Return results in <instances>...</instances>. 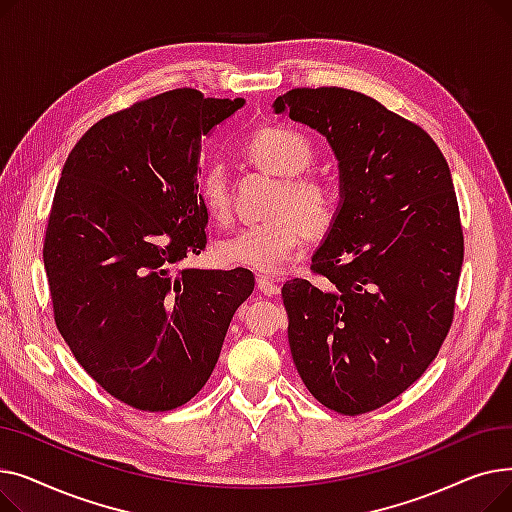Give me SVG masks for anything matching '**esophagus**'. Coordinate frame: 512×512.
I'll return each instance as SVG.
<instances>
[{
    "mask_svg": "<svg viewBox=\"0 0 512 512\" xmlns=\"http://www.w3.org/2000/svg\"><path fill=\"white\" fill-rule=\"evenodd\" d=\"M257 288H259L263 294H267V297H276V294H280L278 282H276L274 278H270V276H259V278H257Z\"/></svg>",
    "mask_w": 512,
    "mask_h": 512,
    "instance_id": "obj_1",
    "label": "esophagus"
}]
</instances>
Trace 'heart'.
<instances>
[{"label": "heart", "instance_id": "obj_1", "mask_svg": "<svg viewBox=\"0 0 512 512\" xmlns=\"http://www.w3.org/2000/svg\"><path fill=\"white\" fill-rule=\"evenodd\" d=\"M255 166L282 178V188L272 205V218L251 224L222 240L218 255L224 263L249 267L259 274H276L305 245L309 230L326 232L334 220L330 188L303 172L313 161V145L305 134L288 126L257 130L242 145ZM199 195L211 218L226 222L232 211V188L226 170L209 164L199 178Z\"/></svg>", "mask_w": 512, "mask_h": 512}]
</instances>
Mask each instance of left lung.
Here are the masks:
<instances>
[{
  "instance_id": "obj_1",
  "label": "left lung",
  "mask_w": 512,
  "mask_h": 512,
  "mask_svg": "<svg viewBox=\"0 0 512 512\" xmlns=\"http://www.w3.org/2000/svg\"><path fill=\"white\" fill-rule=\"evenodd\" d=\"M274 110L324 134L340 170L319 282L282 286L292 361L321 405L363 415L415 384L452 326L465 247L450 168L421 126L351 89H292Z\"/></svg>"
}]
</instances>
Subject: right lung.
Returning a JSON list of instances; mask_svg holds the SVG:
<instances>
[{
  "label": "right lung",
  "instance_id": "add662e5",
  "mask_svg": "<svg viewBox=\"0 0 512 512\" xmlns=\"http://www.w3.org/2000/svg\"><path fill=\"white\" fill-rule=\"evenodd\" d=\"M245 99L174 89L93 124L70 151L45 230L53 319L114 398L159 413L209 380L253 272L178 270L207 245L201 137Z\"/></svg>",
  "mask_w": 512,
  "mask_h": 512
}]
</instances>
